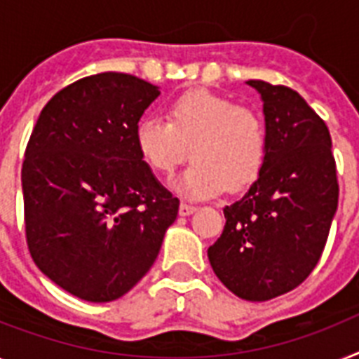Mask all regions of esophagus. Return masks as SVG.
Wrapping results in <instances>:
<instances>
[{
	"mask_svg": "<svg viewBox=\"0 0 359 359\" xmlns=\"http://www.w3.org/2000/svg\"><path fill=\"white\" fill-rule=\"evenodd\" d=\"M194 212H197V206H194V204H188V203H182L180 204V208H179V213L182 217H188V215H191V213Z\"/></svg>",
	"mask_w": 359,
	"mask_h": 359,
	"instance_id": "obj_1",
	"label": "esophagus"
}]
</instances>
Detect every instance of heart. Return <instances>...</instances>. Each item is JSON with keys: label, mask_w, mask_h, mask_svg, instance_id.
Masks as SVG:
<instances>
[{"label": "heart", "mask_w": 359, "mask_h": 359, "mask_svg": "<svg viewBox=\"0 0 359 359\" xmlns=\"http://www.w3.org/2000/svg\"><path fill=\"white\" fill-rule=\"evenodd\" d=\"M137 149L153 171L171 175L194 156V165L177 182L189 198H210L252 184L266 156L263 118L226 96L189 91L175 98L168 120L146 116L135 131Z\"/></svg>", "instance_id": "obj_1"}]
</instances>
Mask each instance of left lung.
Listing matches in <instances>:
<instances>
[{
	"label": "left lung",
	"mask_w": 359,
	"mask_h": 359,
	"mask_svg": "<svg viewBox=\"0 0 359 359\" xmlns=\"http://www.w3.org/2000/svg\"><path fill=\"white\" fill-rule=\"evenodd\" d=\"M246 83L263 100L266 156L245 197L224 208L208 259L237 297L268 301L299 287L318 264L339 186L328 128L305 98L263 80Z\"/></svg>",
	"instance_id": "1"
}]
</instances>
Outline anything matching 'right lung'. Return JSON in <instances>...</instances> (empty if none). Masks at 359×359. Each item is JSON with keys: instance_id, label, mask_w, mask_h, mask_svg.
Listing matches in <instances>:
<instances>
[{"instance_id": "right-lung-1", "label": "right lung", "mask_w": 359, "mask_h": 359, "mask_svg": "<svg viewBox=\"0 0 359 359\" xmlns=\"http://www.w3.org/2000/svg\"><path fill=\"white\" fill-rule=\"evenodd\" d=\"M158 87L123 72L82 78L50 98L21 168L27 245L63 290L107 303L153 266L179 198L142 161L135 131Z\"/></svg>"}]
</instances>
